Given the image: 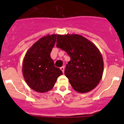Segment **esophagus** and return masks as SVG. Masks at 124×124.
I'll return each instance as SVG.
<instances>
[{
	"label": "esophagus",
	"mask_w": 124,
	"mask_h": 124,
	"mask_svg": "<svg viewBox=\"0 0 124 124\" xmlns=\"http://www.w3.org/2000/svg\"><path fill=\"white\" fill-rule=\"evenodd\" d=\"M60 69H61V71H63V73H64V66H62V67L60 68Z\"/></svg>",
	"instance_id": "obj_1"
}]
</instances>
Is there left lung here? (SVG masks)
<instances>
[{
    "mask_svg": "<svg viewBox=\"0 0 124 124\" xmlns=\"http://www.w3.org/2000/svg\"><path fill=\"white\" fill-rule=\"evenodd\" d=\"M56 46L67 53L70 61L64 74L76 91L86 93L94 89L104 71L102 56L96 46L77 34L58 35Z\"/></svg>",
    "mask_w": 124,
    "mask_h": 124,
    "instance_id": "1",
    "label": "left lung"
}]
</instances>
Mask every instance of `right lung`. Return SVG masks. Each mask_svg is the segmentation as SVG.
I'll return each mask as SVG.
<instances>
[{"label": "right lung", "mask_w": 124, "mask_h": 124, "mask_svg": "<svg viewBox=\"0 0 124 124\" xmlns=\"http://www.w3.org/2000/svg\"><path fill=\"white\" fill-rule=\"evenodd\" d=\"M56 35L45 36L35 43L25 54L22 65L24 79L33 90L45 93L51 90L62 71L54 66L50 53Z\"/></svg>", "instance_id": "1"}]
</instances>
